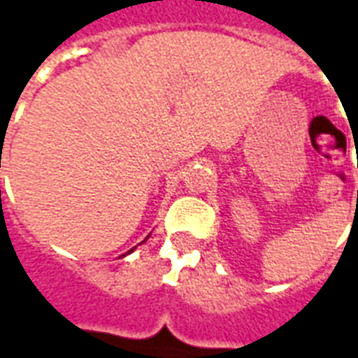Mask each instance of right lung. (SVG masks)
<instances>
[{
	"mask_svg": "<svg viewBox=\"0 0 358 358\" xmlns=\"http://www.w3.org/2000/svg\"><path fill=\"white\" fill-rule=\"evenodd\" d=\"M148 238H150V234L146 236V238H145V241H146V239H148ZM145 241H143V243H145ZM134 249H135V247H134ZM134 249H129V250H128V252H126V255H129V252H134ZM126 255H122V256H126Z\"/></svg>",
	"mask_w": 358,
	"mask_h": 358,
	"instance_id": "right-lung-1",
	"label": "right lung"
}]
</instances>
